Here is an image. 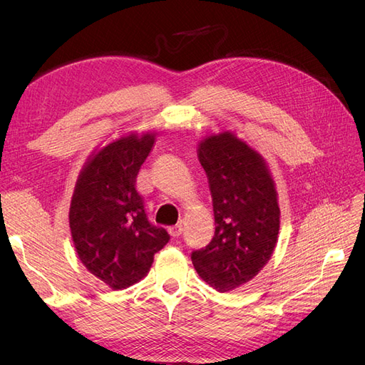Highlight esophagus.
<instances>
[{
  "label": "esophagus",
  "mask_w": 365,
  "mask_h": 365,
  "mask_svg": "<svg viewBox=\"0 0 365 365\" xmlns=\"http://www.w3.org/2000/svg\"><path fill=\"white\" fill-rule=\"evenodd\" d=\"M168 231H169V235H170L172 237H178V236H181V233H182V225L178 224V225L169 227Z\"/></svg>",
  "instance_id": "obj_1"
}]
</instances>
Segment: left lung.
<instances>
[{
    "label": "left lung",
    "mask_w": 365,
    "mask_h": 365,
    "mask_svg": "<svg viewBox=\"0 0 365 365\" xmlns=\"http://www.w3.org/2000/svg\"><path fill=\"white\" fill-rule=\"evenodd\" d=\"M215 213V236L192 254L200 277L219 292L248 283L277 245L279 195L260 153L231 130L210 134L197 145Z\"/></svg>",
    "instance_id": "obj_1"
}]
</instances>
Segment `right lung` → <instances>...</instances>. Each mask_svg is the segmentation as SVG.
I'll use <instances>...</instances> for the list:
<instances>
[{
  "instance_id": "right-lung-1",
  "label": "right lung",
  "mask_w": 365,
  "mask_h": 365,
  "mask_svg": "<svg viewBox=\"0 0 365 365\" xmlns=\"http://www.w3.org/2000/svg\"><path fill=\"white\" fill-rule=\"evenodd\" d=\"M153 132L135 130L94 149L77 176L70 230L77 256L111 289L145 279L170 236L150 225L135 178L155 143Z\"/></svg>"
}]
</instances>
